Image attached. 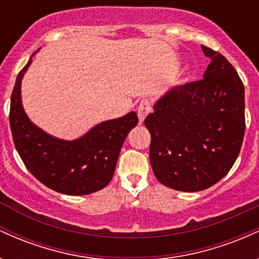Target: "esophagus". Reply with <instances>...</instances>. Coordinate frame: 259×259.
<instances>
[{
    "mask_svg": "<svg viewBox=\"0 0 259 259\" xmlns=\"http://www.w3.org/2000/svg\"><path fill=\"white\" fill-rule=\"evenodd\" d=\"M151 112V102L148 100H141V102L139 103L138 107V115H139V120L140 123L144 121L145 118L148 113Z\"/></svg>",
    "mask_w": 259,
    "mask_h": 259,
    "instance_id": "1",
    "label": "esophagus"
}]
</instances>
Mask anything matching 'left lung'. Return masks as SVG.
<instances>
[{"label": "left lung", "mask_w": 259, "mask_h": 259, "mask_svg": "<svg viewBox=\"0 0 259 259\" xmlns=\"http://www.w3.org/2000/svg\"><path fill=\"white\" fill-rule=\"evenodd\" d=\"M212 61L203 79L178 85L145 119L150 162L163 185L179 191L206 190L234 165L245 135V88L224 56L202 45Z\"/></svg>", "instance_id": "1"}]
</instances>
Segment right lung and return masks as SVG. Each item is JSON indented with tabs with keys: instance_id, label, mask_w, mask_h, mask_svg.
Listing matches in <instances>:
<instances>
[{
	"instance_id": "right-lung-1",
	"label": "right lung",
	"mask_w": 259,
	"mask_h": 259,
	"mask_svg": "<svg viewBox=\"0 0 259 259\" xmlns=\"http://www.w3.org/2000/svg\"><path fill=\"white\" fill-rule=\"evenodd\" d=\"M30 64L31 58L18 74L10 108L12 136L23 163L45 186L61 194L89 195L103 189L112 180L120 148L138 124V115L130 112L103 121L74 141L52 138L31 123L22 106L20 85Z\"/></svg>"
}]
</instances>
